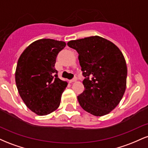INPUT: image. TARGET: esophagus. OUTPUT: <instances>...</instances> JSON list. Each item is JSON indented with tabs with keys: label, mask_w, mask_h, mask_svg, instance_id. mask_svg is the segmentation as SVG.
I'll return each mask as SVG.
<instances>
[{
	"label": "esophagus",
	"mask_w": 148,
	"mask_h": 148,
	"mask_svg": "<svg viewBox=\"0 0 148 148\" xmlns=\"http://www.w3.org/2000/svg\"><path fill=\"white\" fill-rule=\"evenodd\" d=\"M76 81H77V79H76V78H74V79H72V80H70V81H69V82H70L71 84H72V83H74V82H76Z\"/></svg>",
	"instance_id": "obj_1"
}]
</instances>
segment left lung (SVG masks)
<instances>
[{
	"mask_svg": "<svg viewBox=\"0 0 148 148\" xmlns=\"http://www.w3.org/2000/svg\"><path fill=\"white\" fill-rule=\"evenodd\" d=\"M83 75L85 90L78 96L80 106L95 116L108 114L118 105L127 87V67L123 53L115 44L97 36L71 40Z\"/></svg>",
	"mask_w": 148,
	"mask_h": 148,
	"instance_id": "8db88e82",
	"label": "left lung"
}]
</instances>
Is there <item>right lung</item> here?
I'll return each mask as SVG.
<instances>
[{
	"label": "right lung",
	"instance_id": "1",
	"mask_svg": "<svg viewBox=\"0 0 148 148\" xmlns=\"http://www.w3.org/2000/svg\"><path fill=\"white\" fill-rule=\"evenodd\" d=\"M65 46L63 41L41 39L30 44L18 58L16 88L23 102L35 114L48 115L60 106L67 82L58 77L55 63Z\"/></svg>",
	"mask_w": 148,
	"mask_h": 148
}]
</instances>
